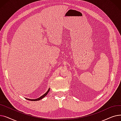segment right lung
<instances>
[{
    "instance_id": "add662e5",
    "label": "right lung",
    "mask_w": 121,
    "mask_h": 121,
    "mask_svg": "<svg viewBox=\"0 0 121 121\" xmlns=\"http://www.w3.org/2000/svg\"><path fill=\"white\" fill-rule=\"evenodd\" d=\"M49 90H50V89H49L48 90V91L45 93V94H44L43 95H42V96H41V97H40L39 98H38V99H27V98H25L26 99H27V100H31V101H37V100H40V99H42L44 97H45L46 96H47V94H48V93L49 92Z\"/></svg>"
}]
</instances>
